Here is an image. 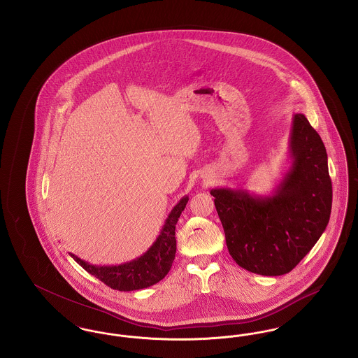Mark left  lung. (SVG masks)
Returning <instances> with one entry per match:
<instances>
[{
	"label": "left lung",
	"instance_id": "8db88e82",
	"mask_svg": "<svg viewBox=\"0 0 358 358\" xmlns=\"http://www.w3.org/2000/svg\"><path fill=\"white\" fill-rule=\"evenodd\" d=\"M287 158L268 194L210 190L229 254L240 267L264 276L289 273L321 238L331 212L326 149L302 113L292 115Z\"/></svg>",
	"mask_w": 358,
	"mask_h": 358
}]
</instances>
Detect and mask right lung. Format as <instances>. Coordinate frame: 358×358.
I'll list each match as a JSON object with an SVG mask.
<instances>
[{"instance_id": "obj_1", "label": "right lung", "mask_w": 358, "mask_h": 358, "mask_svg": "<svg viewBox=\"0 0 358 358\" xmlns=\"http://www.w3.org/2000/svg\"><path fill=\"white\" fill-rule=\"evenodd\" d=\"M187 200V194L171 208L159 235L148 251L136 259L117 266H96L71 252L69 256L73 257L87 273L94 275L111 289L133 291L150 287L162 280L171 271V263L176 256V224L181 212L185 209Z\"/></svg>"}]
</instances>
